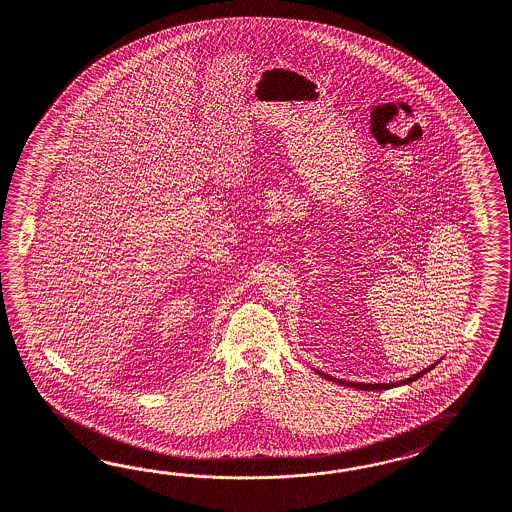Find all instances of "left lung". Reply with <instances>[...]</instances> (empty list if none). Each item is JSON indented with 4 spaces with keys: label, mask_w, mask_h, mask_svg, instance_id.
I'll use <instances>...</instances> for the list:
<instances>
[{
    "label": "left lung",
    "mask_w": 512,
    "mask_h": 512,
    "mask_svg": "<svg viewBox=\"0 0 512 512\" xmlns=\"http://www.w3.org/2000/svg\"><path fill=\"white\" fill-rule=\"evenodd\" d=\"M439 362H441V360H437L435 364L428 366V368H424L422 372L415 373V375H411V377H407V379H403V381H398V383H375V385H364V383H353V381H343V379H336V377H330V375H326V373L323 372L317 373H321L325 379H330V381H334V383H338V385H343V387H353L358 388V390H387V388L402 387V385H409V383L417 381V379L422 377L424 373L430 372V370H434L435 366H437Z\"/></svg>",
    "instance_id": "obj_1"
}]
</instances>
